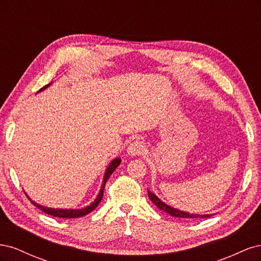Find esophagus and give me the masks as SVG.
<instances>
[{"label": "esophagus", "instance_id": "obj_1", "mask_svg": "<svg viewBox=\"0 0 261 261\" xmlns=\"http://www.w3.org/2000/svg\"><path fill=\"white\" fill-rule=\"evenodd\" d=\"M145 151H146L145 146L143 145V143H140L139 140L133 141V143L129 144V146L127 147V153L132 156L143 154Z\"/></svg>", "mask_w": 261, "mask_h": 261}]
</instances>
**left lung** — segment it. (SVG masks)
Masks as SVG:
<instances>
[{
  "instance_id": "8db88e82",
  "label": "left lung",
  "mask_w": 261,
  "mask_h": 261,
  "mask_svg": "<svg viewBox=\"0 0 261 261\" xmlns=\"http://www.w3.org/2000/svg\"><path fill=\"white\" fill-rule=\"evenodd\" d=\"M148 196H149L150 200H151L158 208H159L160 210H163L164 212L169 213V215L172 217L181 218V219H204V218L211 217V215H195V213H189L186 211L178 210L176 208H173V207L169 206V204L163 202L159 198V197L155 196L152 192H150V191H148Z\"/></svg>"
}]
</instances>
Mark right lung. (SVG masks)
<instances>
[{
  "label": "right lung",
  "mask_w": 261,
  "mask_h": 261,
  "mask_svg": "<svg viewBox=\"0 0 261 261\" xmlns=\"http://www.w3.org/2000/svg\"><path fill=\"white\" fill-rule=\"evenodd\" d=\"M52 84V82L50 84H48L46 86H44L43 88H41L40 90H39L38 92H40L44 89L48 88V87ZM37 92V93H38ZM121 163V159L120 158H115L114 160H112L111 162H110V164L108 165V168L106 170V173H105V176H103V181H102V185H101V188H100V192L97 196V198L94 199L89 206H87L85 208H82V209H55V208H48V207H44V206H41V204L37 203L36 201H34L33 199L29 198V196L26 194V196L28 197V199L30 200V202L34 204L35 207H37L38 209H40L41 211L48 213V215L50 216H53V217H58V218H63V219H72V218H81V217H84L86 215H88V213H90L93 209H96L98 204L100 203L101 199H102V196H103V191H105V186H106V183L107 180L109 179V177L112 175V173L116 170V168L120 165Z\"/></svg>",
  "instance_id": "right-lung-1"
}]
</instances>
